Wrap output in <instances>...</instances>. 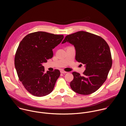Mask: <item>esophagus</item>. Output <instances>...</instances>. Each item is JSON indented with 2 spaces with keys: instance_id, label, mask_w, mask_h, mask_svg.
<instances>
[{
  "instance_id": "esophagus-1",
  "label": "esophagus",
  "mask_w": 126,
  "mask_h": 126,
  "mask_svg": "<svg viewBox=\"0 0 126 126\" xmlns=\"http://www.w3.org/2000/svg\"><path fill=\"white\" fill-rule=\"evenodd\" d=\"M60 72H61V73H62V74H65V73H67L66 71H64L63 70H61V71H60Z\"/></svg>"
}]
</instances>
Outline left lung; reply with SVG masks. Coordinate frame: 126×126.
I'll return each instance as SVG.
<instances>
[{
	"label": "left lung",
	"instance_id": "8db88e82",
	"mask_svg": "<svg viewBox=\"0 0 126 126\" xmlns=\"http://www.w3.org/2000/svg\"><path fill=\"white\" fill-rule=\"evenodd\" d=\"M74 45L75 59L85 64L83 75L74 72L70 87L75 92L89 95L95 91L107 79L111 68L112 60L110 47L102 37L80 31L67 35L62 42Z\"/></svg>",
	"mask_w": 126,
	"mask_h": 126
}]
</instances>
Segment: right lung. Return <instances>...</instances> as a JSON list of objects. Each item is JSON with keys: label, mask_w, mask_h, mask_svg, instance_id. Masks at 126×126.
Listing matches in <instances>:
<instances>
[{"label": "right lung", "mask_w": 126, "mask_h": 126, "mask_svg": "<svg viewBox=\"0 0 126 126\" xmlns=\"http://www.w3.org/2000/svg\"><path fill=\"white\" fill-rule=\"evenodd\" d=\"M63 35L43 31L27 35L20 42L14 59L19 80L32 95L42 97L51 93L60 75L58 70L45 72L43 63L52 58L53 49L59 45Z\"/></svg>", "instance_id": "right-lung-1"}]
</instances>
